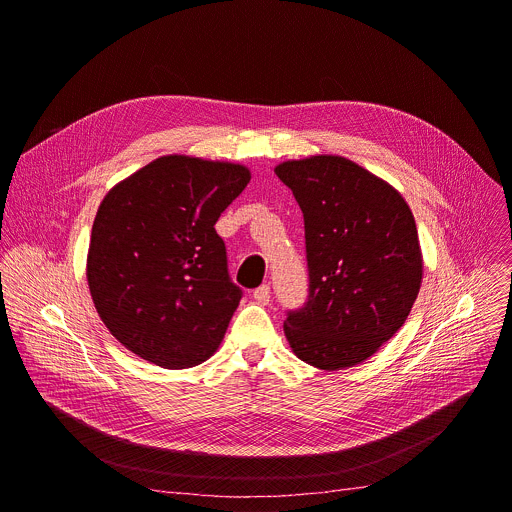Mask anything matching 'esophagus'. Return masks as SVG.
I'll list each match as a JSON object with an SVG mask.
<instances>
[{"mask_svg": "<svg viewBox=\"0 0 512 512\" xmlns=\"http://www.w3.org/2000/svg\"><path fill=\"white\" fill-rule=\"evenodd\" d=\"M253 298H255V302H259V304H269V300H271V290H269V286H267V284L259 286V288L253 292Z\"/></svg>", "mask_w": 512, "mask_h": 512, "instance_id": "esophagus-1", "label": "esophagus"}]
</instances>
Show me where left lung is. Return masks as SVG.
Masks as SVG:
<instances>
[{
  "label": "left lung",
  "instance_id": "obj_1",
  "mask_svg": "<svg viewBox=\"0 0 512 512\" xmlns=\"http://www.w3.org/2000/svg\"><path fill=\"white\" fill-rule=\"evenodd\" d=\"M304 216L309 300L288 313L292 352L321 370L368 360L401 329L422 286L414 214L401 193L333 154L276 166Z\"/></svg>",
  "mask_w": 512,
  "mask_h": 512
}]
</instances>
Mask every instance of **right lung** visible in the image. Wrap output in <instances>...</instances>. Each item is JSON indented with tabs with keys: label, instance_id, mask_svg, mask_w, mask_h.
<instances>
[{
	"label": "right lung",
	"instance_id": "add662e5",
	"mask_svg": "<svg viewBox=\"0 0 512 512\" xmlns=\"http://www.w3.org/2000/svg\"><path fill=\"white\" fill-rule=\"evenodd\" d=\"M249 181L243 164L170 154L100 201L86 278L98 317L129 352L177 370L218 350L243 290L214 226Z\"/></svg>",
	"mask_w": 512,
	"mask_h": 512
}]
</instances>
